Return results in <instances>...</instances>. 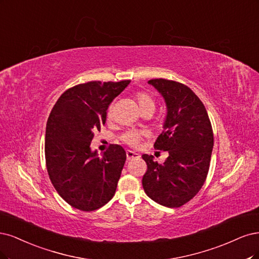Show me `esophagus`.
Returning <instances> with one entry per match:
<instances>
[{
    "instance_id": "34e87169",
    "label": "esophagus",
    "mask_w": 259,
    "mask_h": 259,
    "mask_svg": "<svg viewBox=\"0 0 259 259\" xmlns=\"http://www.w3.org/2000/svg\"><path fill=\"white\" fill-rule=\"evenodd\" d=\"M126 155H127V159H128V160H133V159H136V158H139V157H140L139 154H137V153H135V152H132V151H127V152H126Z\"/></svg>"
}]
</instances>
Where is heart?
Listing matches in <instances>:
<instances>
[{"instance_id": "heart-1", "label": "heart", "mask_w": 259, "mask_h": 259, "mask_svg": "<svg viewBox=\"0 0 259 259\" xmlns=\"http://www.w3.org/2000/svg\"><path fill=\"white\" fill-rule=\"evenodd\" d=\"M137 100H138V103L141 110H143L144 107L147 106H153L155 107V101L154 99L151 95H148L147 93H143V91H141V93L137 94ZM107 115L111 116L112 115V106L108 107V111H107ZM142 132L140 131H136V130H131L128 131L126 133H123L121 136V140L124 143H127L130 146L136 147L140 144V142L142 140Z\"/></svg>"}]
</instances>
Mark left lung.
I'll list each match as a JSON object with an SVG mask.
<instances>
[{
  "instance_id": "left-lung-1",
  "label": "left lung",
  "mask_w": 259,
  "mask_h": 259,
  "mask_svg": "<svg viewBox=\"0 0 259 259\" xmlns=\"http://www.w3.org/2000/svg\"><path fill=\"white\" fill-rule=\"evenodd\" d=\"M148 84L158 90L166 105L163 131L154 147L168 152L169 157L160 164L152 155L142 156L147 164L142 185L155 202L180 207L205 182L214 144L211 121L201 100L186 85L163 78L151 79Z\"/></svg>"
}]
</instances>
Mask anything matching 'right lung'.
<instances>
[{"label": "right lung", "mask_w": 259, "mask_h": 259, "mask_svg": "<svg viewBox=\"0 0 259 259\" xmlns=\"http://www.w3.org/2000/svg\"><path fill=\"white\" fill-rule=\"evenodd\" d=\"M130 80L88 81L60 96L46 124V166L55 189L75 208L98 210L114 197L126 152L111 144L99 157L90 143L106 120V110Z\"/></svg>", "instance_id": "right-lung-1"}]
</instances>
